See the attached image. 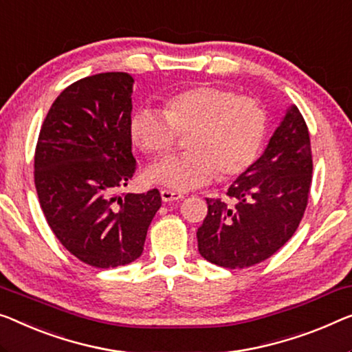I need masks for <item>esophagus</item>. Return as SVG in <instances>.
Returning <instances> with one entry per match:
<instances>
[{
    "label": "esophagus",
    "instance_id": "1",
    "mask_svg": "<svg viewBox=\"0 0 352 352\" xmlns=\"http://www.w3.org/2000/svg\"><path fill=\"white\" fill-rule=\"evenodd\" d=\"M185 197L182 192H175L170 190H161V199L162 202H175V201H182Z\"/></svg>",
    "mask_w": 352,
    "mask_h": 352
}]
</instances>
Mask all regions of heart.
I'll use <instances>...</instances> for the list:
<instances>
[{
  "label": "heart",
  "mask_w": 352,
  "mask_h": 352,
  "mask_svg": "<svg viewBox=\"0 0 352 352\" xmlns=\"http://www.w3.org/2000/svg\"><path fill=\"white\" fill-rule=\"evenodd\" d=\"M131 138L145 153L160 156L188 134V153L174 155L146 170V180L174 191H190L219 178H232L258 158L267 133V115L253 98L228 88L201 85L175 93L161 112L133 115Z\"/></svg>",
  "instance_id": "1"
}]
</instances>
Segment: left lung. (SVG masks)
Listing matches in <instances>:
<instances>
[{"mask_svg": "<svg viewBox=\"0 0 352 352\" xmlns=\"http://www.w3.org/2000/svg\"><path fill=\"white\" fill-rule=\"evenodd\" d=\"M311 174L310 134L292 104L261 158L230 185L234 206L207 199V217L197 229L202 258L226 269H245L275 254L298 228Z\"/></svg>", "mask_w": 352, "mask_h": 352, "instance_id": "1", "label": "left lung"}]
</instances>
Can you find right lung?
Segmentation results:
<instances>
[{
    "label": "right lung",
    "mask_w": 352,
    "mask_h": 352,
    "mask_svg": "<svg viewBox=\"0 0 352 352\" xmlns=\"http://www.w3.org/2000/svg\"><path fill=\"white\" fill-rule=\"evenodd\" d=\"M134 78L102 72L63 90L42 123L34 185L61 245L88 265H126L142 254L161 207L158 190L128 192L135 170L131 140Z\"/></svg>",
    "instance_id": "add662e5"
}]
</instances>
